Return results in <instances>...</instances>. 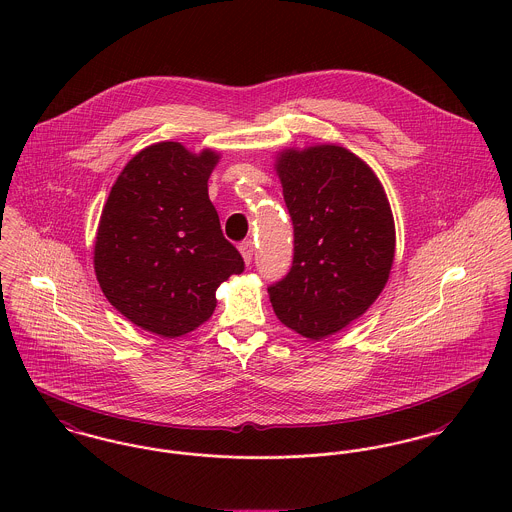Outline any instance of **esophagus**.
I'll use <instances>...</instances> for the list:
<instances>
[{
	"label": "esophagus",
	"mask_w": 512,
	"mask_h": 512,
	"mask_svg": "<svg viewBox=\"0 0 512 512\" xmlns=\"http://www.w3.org/2000/svg\"><path fill=\"white\" fill-rule=\"evenodd\" d=\"M240 254H242V258H244L246 264L252 262V254H254V244H252V240H244V242L240 244Z\"/></svg>",
	"instance_id": "1"
}]
</instances>
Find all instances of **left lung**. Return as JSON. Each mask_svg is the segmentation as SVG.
Here are the masks:
<instances>
[{"label":"left lung","instance_id":"left-lung-1","mask_svg":"<svg viewBox=\"0 0 512 512\" xmlns=\"http://www.w3.org/2000/svg\"><path fill=\"white\" fill-rule=\"evenodd\" d=\"M276 173L293 222V264L270 286L278 319L321 341L359 319L384 290L396 230L384 187L347 147H288Z\"/></svg>","mask_w":512,"mask_h":512}]
</instances>
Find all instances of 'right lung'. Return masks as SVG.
Wrapping results in <instances>:
<instances>
[{
  "label": "right lung",
  "mask_w": 512,
  "mask_h": 512,
  "mask_svg": "<svg viewBox=\"0 0 512 512\" xmlns=\"http://www.w3.org/2000/svg\"><path fill=\"white\" fill-rule=\"evenodd\" d=\"M220 153L159 142L118 175L94 240V272L106 299L134 325L181 337L217 307V288L244 270L209 199Z\"/></svg>",
  "instance_id": "add662e5"
}]
</instances>
